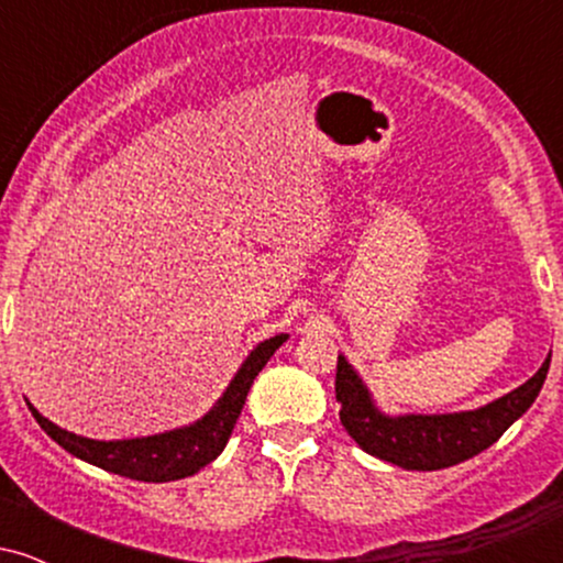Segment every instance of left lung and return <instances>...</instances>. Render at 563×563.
Here are the masks:
<instances>
[{"label": "left lung", "instance_id": "8db88e82", "mask_svg": "<svg viewBox=\"0 0 563 563\" xmlns=\"http://www.w3.org/2000/svg\"><path fill=\"white\" fill-rule=\"evenodd\" d=\"M551 354L540 371L519 389L476 410L444 416H386L373 402L371 391L346 357L335 365L339 418L349 437L365 452L407 471H439L479 455L506 434V429L532 407L545 384Z\"/></svg>", "mask_w": 563, "mask_h": 563}]
</instances>
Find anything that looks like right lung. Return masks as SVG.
<instances>
[{"label": "right lung", "mask_w": 563, "mask_h": 563, "mask_svg": "<svg viewBox=\"0 0 563 563\" xmlns=\"http://www.w3.org/2000/svg\"><path fill=\"white\" fill-rule=\"evenodd\" d=\"M286 339L288 333H280L262 341V344L245 357V363L238 367L235 378L230 380V386L224 389L222 397L217 399V405L211 407L200 421L183 426V429L164 431V434L100 442V439L70 434V431L47 421L31 402L25 405H29L36 423L42 426L63 450L81 457V461L92 463L97 468H106L111 471V474L126 476V479L137 482L185 479V476L198 474L200 468L209 466L219 452L224 450L232 429H235L238 416H241L245 405V397H249L251 384L260 376L262 367L267 365V360L286 344Z\"/></svg>", "instance_id": "obj_1"}]
</instances>
